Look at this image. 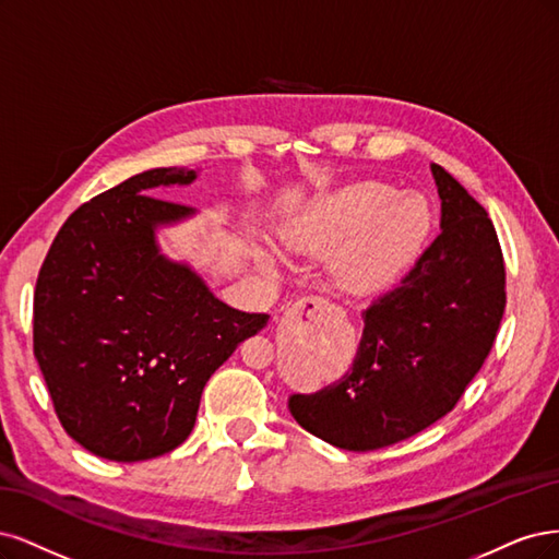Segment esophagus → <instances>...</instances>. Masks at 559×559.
<instances>
[{
    "label": "esophagus",
    "mask_w": 559,
    "mask_h": 559,
    "mask_svg": "<svg viewBox=\"0 0 559 559\" xmlns=\"http://www.w3.org/2000/svg\"><path fill=\"white\" fill-rule=\"evenodd\" d=\"M332 311H334V304H330V299L311 295V297L297 299L290 306V309H287V316H290V318H304V320H309V322H318L322 318H328Z\"/></svg>",
    "instance_id": "34e87169"
}]
</instances>
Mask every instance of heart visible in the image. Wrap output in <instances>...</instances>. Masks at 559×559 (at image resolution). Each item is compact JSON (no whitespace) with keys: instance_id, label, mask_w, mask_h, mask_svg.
<instances>
[{"instance_id":"heart-1","label":"heart","mask_w":559,"mask_h":559,"mask_svg":"<svg viewBox=\"0 0 559 559\" xmlns=\"http://www.w3.org/2000/svg\"><path fill=\"white\" fill-rule=\"evenodd\" d=\"M431 227L425 197L385 183H357L328 197L285 237L293 250L322 253L344 242L332 262L336 283L367 290L388 281L418 253Z\"/></svg>"}]
</instances>
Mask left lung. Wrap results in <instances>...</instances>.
Segmentation results:
<instances>
[{
    "mask_svg": "<svg viewBox=\"0 0 559 559\" xmlns=\"http://www.w3.org/2000/svg\"><path fill=\"white\" fill-rule=\"evenodd\" d=\"M431 174L441 234L362 311V341L348 373L287 402L306 431L336 448L367 453L443 418L497 338L507 269L495 225L443 167L431 165Z\"/></svg>",
    "mask_w": 559,
    "mask_h": 559,
    "instance_id": "8db88e82",
    "label": "left lung"
}]
</instances>
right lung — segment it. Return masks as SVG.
<instances>
[{"mask_svg": "<svg viewBox=\"0 0 559 559\" xmlns=\"http://www.w3.org/2000/svg\"><path fill=\"white\" fill-rule=\"evenodd\" d=\"M194 176L151 169L93 197L41 264L34 357L67 435L104 460L181 445L213 371L269 320L215 299L190 266L159 253L155 227L192 209L151 192Z\"/></svg>", "mask_w": 559, "mask_h": 559, "instance_id": "obj_1", "label": "right lung"}]
</instances>
